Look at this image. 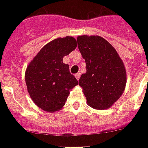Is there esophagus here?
Wrapping results in <instances>:
<instances>
[{
	"label": "esophagus",
	"instance_id": "esophagus-1",
	"mask_svg": "<svg viewBox=\"0 0 148 148\" xmlns=\"http://www.w3.org/2000/svg\"><path fill=\"white\" fill-rule=\"evenodd\" d=\"M80 77H81V73H77L75 74V77L77 78V80H79L80 79Z\"/></svg>",
	"mask_w": 148,
	"mask_h": 148
}]
</instances>
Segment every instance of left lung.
Instances as JSON below:
<instances>
[{
  "mask_svg": "<svg viewBox=\"0 0 148 148\" xmlns=\"http://www.w3.org/2000/svg\"><path fill=\"white\" fill-rule=\"evenodd\" d=\"M77 40L86 63L87 71L79 79V85L88 104L97 110L109 108L125 88L124 63L112 45L100 36H79Z\"/></svg>",
  "mask_w": 148,
  "mask_h": 148,
  "instance_id": "8db88e82",
  "label": "left lung"
}]
</instances>
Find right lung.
Segmentation results:
<instances>
[{"label": "right lung", "mask_w": 148, "mask_h": 148, "mask_svg": "<svg viewBox=\"0 0 148 148\" xmlns=\"http://www.w3.org/2000/svg\"><path fill=\"white\" fill-rule=\"evenodd\" d=\"M77 47L72 37L57 38L42 47L27 67L25 81L30 96L42 110L54 112L63 108L69 90L78 81L63 58Z\"/></svg>", "instance_id": "right-lung-1"}]
</instances>
